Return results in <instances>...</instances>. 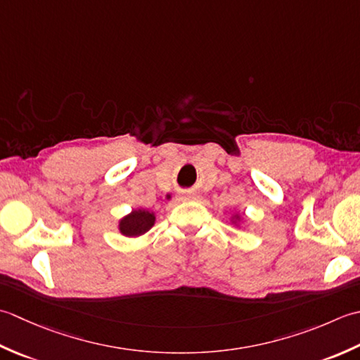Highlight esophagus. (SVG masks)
<instances>
[{"instance_id": "esophagus-1", "label": "esophagus", "mask_w": 360, "mask_h": 360, "mask_svg": "<svg viewBox=\"0 0 360 360\" xmlns=\"http://www.w3.org/2000/svg\"><path fill=\"white\" fill-rule=\"evenodd\" d=\"M193 194H180L179 197H177V200H186V199H193Z\"/></svg>"}]
</instances>
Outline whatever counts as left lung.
Wrapping results in <instances>:
<instances>
[{
  "label": "left lung",
  "instance_id": "obj_1",
  "mask_svg": "<svg viewBox=\"0 0 360 360\" xmlns=\"http://www.w3.org/2000/svg\"><path fill=\"white\" fill-rule=\"evenodd\" d=\"M230 222H231V225H234V226H238V229H240L242 222H244V216L239 214V212H234V214L230 217Z\"/></svg>",
  "mask_w": 360,
  "mask_h": 360
}]
</instances>
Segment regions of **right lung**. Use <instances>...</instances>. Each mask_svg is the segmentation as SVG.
<instances>
[{"mask_svg":"<svg viewBox=\"0 0 360 360\" xmlns=\"http://www.w3.org/2000/svg\"><path fill=\"white\" fill-rule=\"evenodd\" d=\"M157 214L155 211L146 210V208H136L131 210L129 214L120 219L118 230L126 238H138L141 234L148 233L153 225H155Z\"/></svg>","mask_w":360,"mask_h":360,"instance_id":"add662e5","label":"right lung"}]
</instances>
